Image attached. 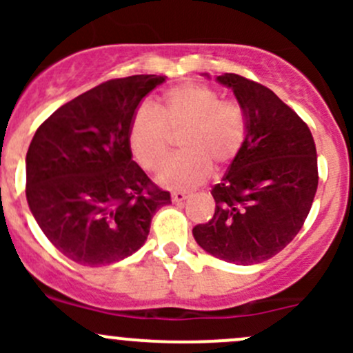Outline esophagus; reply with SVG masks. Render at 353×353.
<instances>
[{
	"instance_id": "34e87169",
	"label": "esophagus",
	"mask_w": 353,
	"mask_h": 353,
	"mask_svg": "<svg viewBox=\"0 0 353 353\" xmlns=\"http://www.w3.org/2000/svg\"><path fill=\"white\" fill-rule=\"evenodd\" d=\"M188 198H191L190 191H176V193H172L174 203H183V201H186Z\"/></svg>"
}]
</instances>
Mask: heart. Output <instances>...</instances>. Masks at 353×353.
Here are the masks:
<instances>
[{"label": "heart", "mask_w": 353, "mask_h": 353, "mask_svg": "<svg viewBox=\"0 0 353 353\" xmlns=\"http://www.w3.org/2000/svg\"><path fill=\"white\" fill-rule=\"evenodd\" d=\"M181 133L183 155L157 174L169 190H188L203 183L210 169L227 165L245 138V114L236 102H223L213 88L186 83L165 92L155 108H141L130 128V145L138 162L155 170L170 152V134Z\"/></svg>", "instance_id": "1"}]
</instances>
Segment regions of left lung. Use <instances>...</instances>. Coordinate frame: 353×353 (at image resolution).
Here are the masks:
<instances>
[{"mask_svg":"<svg viewBox=\"0 0 353 353\" xmlns=\"http://www.w3.org/2000/svg\"><path fill=\"white\" fill-rule=\"evenodd\" d=\"M215 81L243 108L245 138L212 188L215 215L193 236L215 258L258 265L282 251L307 219L318 190L316 145L307 124L270 88L234 73Z\"/></svg>","mask_w":353,"mask_h":353,"instance_id":"8db88e82","label":"left lung"}]
</instances>
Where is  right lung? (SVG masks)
I'll return each mask as SVG.
<instances>
[{
    "label": "right lung",
    "mask_w": 353,
    "mask_h": 353,
    "mask_svg": "<svg viewBox=\"0 0 353 353\" xmlns=\"http://www.w3.org/2000/svg\"><path fill=\"white\" fill-rule=\"evenodd\" d=\"M167 77L116 78L51 114L28 147L27 203L44 236L71 261L112 265L147 241L170 193L133 160L130 128L138 108Z\"/></svg>",
    "instance_id": "add662e5"
}]
</instances>
